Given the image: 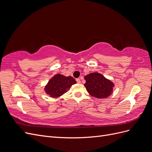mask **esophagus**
I'll use <instances>...</instances> for the list:
<instances>
[{
  "label": "esophagus",
  "mask_w": 152,
  "mask_h": 152,
  "mask_svg": "<svg viewBox=\"0 0 152 152\" xmlns=\"http://www.w3.org/2000/svg\"><path fill=\"white\" fill-rule=\"evenodd\" d=\"M76 82H77V83H81L80 79H79V78H77V79H76Z\"/></svg>",
  "instance_id": "esophagus-1"
}]
</instances>
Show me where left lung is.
Returning <instances> with one entry per match:
<instances>
[{"label":"left lung","mask_w":152,"mask_h":152,"mask_svg":"<svg viewBox=\"0 0 152 152\" xmlns=\"http://www.w3.org/2000/svg\"><path fill=\"white\" fill-rule=\"evenodd\" d=\"M84 86L91 96L99 99L108 97L113 93L114 83L98 72H92L85 76Z\"/></svg>","instance_id":"left-lung-1"}]
</instances>
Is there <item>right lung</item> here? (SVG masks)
<instances>
[{"label": "right lung", "instance_id": "1", "mask_svg": "<svg viewBox=\"0 0 152 152\" xmlns=\"http://www.w3.org/2000/svg\"><path fill=\"white\" fill-rule=\"evenodd\" d=\"M76 83L71 76H64L60 74L54 75L45 86L44 90L50 97L58 98L66 93L72 85Z\"/></svg>", "mask_w": 152, "mask_h": 152}]
</instances>
